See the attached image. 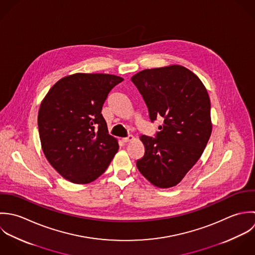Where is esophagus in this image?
<instances>
[{
    "mask_svg": "<svg viewBox=\"0 0 255 255\" xmlns=\"http://www.w3.org/2000/svg\"><path fill=\"white\" fill-rule=\"evenodd\" d=\"M133 139H134V137H133V136H131V135H130V136H128V137H126V138H123V139H122V141H123V142H124V143H128V142H130V141H132V140H133Z\"/></svg>",
    "mask_w": 255,
    "mask_h": 255,
    "instance_id": "esophagus-1",
    "label": "esophagus"
}]
</instances>
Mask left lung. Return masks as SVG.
<instances>
[{"label":"left lung","mask_w":255,"mask_h":255,"mask_svg":"<svg viewBox=\"0 0 255 255\" xmlns=\"http://www.w3.org/2000/svg\"><path fill=\"white\" fill-rule=\"evenodd\" d=\"M153 122L164 118L156 138L141 136L139 171L158 188L177 185L201 157L212 133L211 103L201 80L181 65L143 70L131 78Z\"/></svg>","instance_id":"left-lung-1"}]
</instances>
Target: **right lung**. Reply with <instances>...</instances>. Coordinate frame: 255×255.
Here are the masks:
<instances>
[{
  "mask_svg": "<svg viewBox=\"0 0 255 255\" xmlns=\"http://www.w3.org/2000/svg\"><path fill=\"white\" fill-rule=\"evenodd\" d=\"M124 79L110 74L76 73L60 79L38 111L41 148L67 180L87 184L106 170L119 146L108 134L102 105Z\"/></svg>",
  "mask_w": 255,
  "mask_h": 255,
  "instance_id": "obj_1",
  "label": "right lung"
}]
</instances>
